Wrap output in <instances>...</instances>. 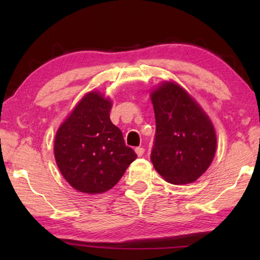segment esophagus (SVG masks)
<instances>
[{"instance_id":"34e87169","label":"esophagus","mask_w":260,"mask_h":260,"mask_svg":"<svg viewBox=\"0 0 260 260\" xmlns=\"http://www.w3.org/2000/svg\"><path fill=\"white\" fill-rule=\"evenodd\" d=\"M135 152H136V155H138L139 157L143 156V153H144V148H142V147H138V148H135Z\"/></svg>"}]
</instances>
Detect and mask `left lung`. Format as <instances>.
Returning a JSON list of instances; mask_svg holds the SVG:
<instances>
[{
	"mask_svg": "<svg viewBox=\"0 0 260 260\" xmlns=\"http://www.w3.org/2000/svg\"><path fill=\"white\" fill-rule=\"evenodd\" d=\"M150 98L156 118L153 167L170 183L193 182L213 160L217 136L212 122L178 83H160Z\"/></svg>",
	"mask_w": 260,
	"mask_h": 260,
	"instance_id": "left-lung-1",
	"label": "left lung"
}]
</instances>
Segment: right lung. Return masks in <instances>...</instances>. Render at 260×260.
<instances>
[{"instance_id":"add662e5","label":"right lung","mask_w":260,"mask_h":260,"mask_svg":"<svg viewBox=\"0 0 260 260\" xmlns=\"http://www.w3.org/2000/svg\"><path fill=\"white\" fill-rule=\"evenodd\" d=\"M112 102L99 91L83 96L57 131L54 152L64 179L78 191H108L136 159L110 120Z\"/></svg>"}]
</instances>
